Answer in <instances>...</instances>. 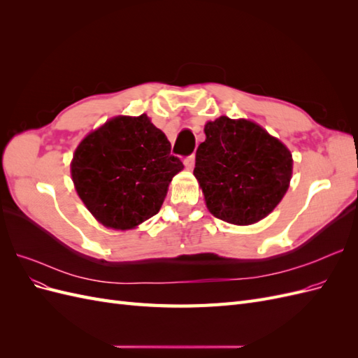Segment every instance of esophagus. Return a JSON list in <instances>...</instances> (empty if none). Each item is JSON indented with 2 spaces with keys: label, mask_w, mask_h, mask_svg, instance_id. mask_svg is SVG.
I'll use <instances>...</instances> for the list:
<instances>
[{
  "label": "esophagus",
  "mask_w": 358,
  "mask_h": 358,
  "mask_svg": "<svg viewBox=\"0 0 358 358\" xmlns=\"http://www.w3.org/2000/svg\"><path fill=\"white\" fill-rule=\"evenodd\" d=\"M194 162H196V157H194V155H189V157L183 159V164H185V169H188V170H192Z\"/></svg>",
  "instance_id": "1"
}]
</instances>
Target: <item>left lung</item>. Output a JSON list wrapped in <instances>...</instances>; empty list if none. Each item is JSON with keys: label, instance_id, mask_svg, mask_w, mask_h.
Wrapping results in <instances>:
<instances>
[{"label": "left lung", "instance_id": "8db88e82", "mask_svg": "<svg viewBox=\"0 0 358 358\" xmlns=\"http://www.w3.org/2000/svg\"><path fill=\"white\" fill-rule=\"evenodd\" d=\"M194 176L216 218L236 225L263 220L282 200L292 173L285 145L246 119L221 116L204 127Z\"/></svg>", "mask_w": 358, "mask_h": 358}]
</instances>
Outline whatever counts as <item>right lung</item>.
Instances as JSON below:
<instances>
[{
    "mask_svg": "<svg viewBox=\"0 0 358 358\" xmlns=\"http://www.w3.org/2000/svg\"><path fill=\"white\" fill-rule=\"evenodd\" d=\"M166 134L149 121L117 116L86 136L71 162L76 191L103 225L128 230L158 213L183 169Z\"/></svg>",
    "mask_w": 358,
    "mask_h": 358,
    "instance_id": "right-lung-1",
    "label": "right lung"
}]
</instances>
